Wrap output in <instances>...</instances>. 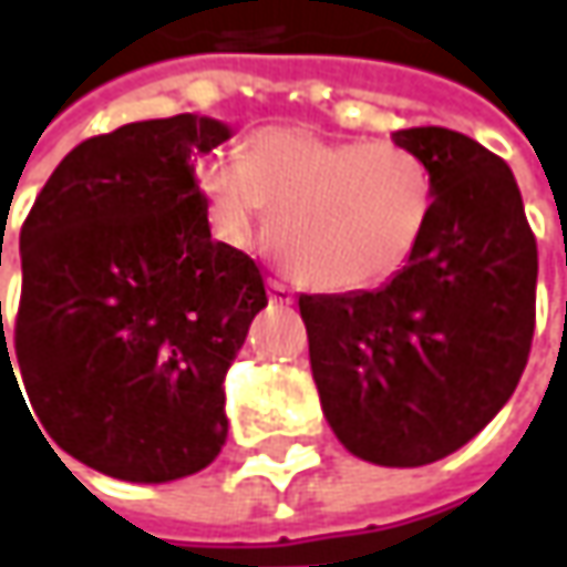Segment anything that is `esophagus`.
I'll return each mask as SVG.
<instances>
[{
    "label": "esophagus",
    "mask_w": 567,
    "mask_h": 567,
    "mask_svg": "<svg viewBox=\"0 0 567 567\" xmlns=\"http://www.w3.org/2000/svg\"><path fill=\"white\" fill-rule=\"evenodd\" d=\"M269 298L276 303H295V291H291V285H285L282 279H272V282H269Z\"/></svg>",
    "instance_id": "obj_1"
}]
</instances>
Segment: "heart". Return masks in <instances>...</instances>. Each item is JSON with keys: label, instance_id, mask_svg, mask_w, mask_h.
<instances>
[{"label": "heart", "instance_id": "heart-1", "mask_svg": "<svg viewBox=\"0 0 567 567\" xmlns=\"http://www.w3.org/2000/svg\"><path fill=\"white\" fill-rule=\"evenodd\" d=\"M216 231L245 245L266 216L269 245L301 282L358 291L395 276L433 206V175L395 141H329L303 127H260L238 153L197 168Z\"/></svg>", "mask_w": 567, "mask_h": 567}]
</instances>
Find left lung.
Returning a JSON list of instances; mask_svg holds the SVG:
<instances>
[{
	"mask_svg": "<svg viewBox=\"0 0 567 567\" xmlns=\"http://www.w3.org/2000/svg\"><path fill=\"white\" fill-rule=\"evenodd\" d=\"M392 141L433 175L408 266L377 291L301 295L322 414L351 455L420 467L512 399L537 322V238L505 159L449 127Z\"/></svg>",
	"mask_w": 567,
	"mask_h": 567,
	"instance_id": "obj_1",
	"label": "left lung"
}]
</instances>
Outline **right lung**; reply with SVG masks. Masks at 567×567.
Listing matches in <instances>:
<instances>
[{
  "instance_id": "obj_1",
  "label": "right lung",
  "mask_w": 567,
  "mask_h": 567,
  "mask_svg": "<svg viewBox=\"0 0 567 567\" xmlns=\"http://www.w3.org/2000/svg\"><path fill=\"white\" fill-rule=\"evenodd\" d=\"M228 134L190 112L96 134L21 225L14 358L30 411L109 477L197 474L228 436L225 370L266 307L260 266L213 241L197 185V156ZM0 354L11 363L6 332Z\"/></svg>"
}]
</instances>
